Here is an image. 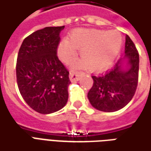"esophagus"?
Instances as JSON below:
<instances>
[{"label":"esophagus","mask_w":151,"mask_h":151,"mask_svg":"<svg viewBox=\"0 0 151 151\" xmlns=\"http://www.w3.org/2000/svg\"><path fill=\"white\" fill-rule=\"evenodd\" d=\"M79 78H80L79 73L70 72V73H69V79L72 83H75L77 81H78Z\"/></svg>","instance_id":"obj_1"}]
</instances>
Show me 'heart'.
Here are the masks:
<instances>
[{
  "mask_svg": "<svg viewBox=\"0 0 151 151\" xmlns=\"http://www.w3.org/2000/svg\"><path fill=\"white\" fill-rule=\"evenodd\" d=\"M123 38L116 30L75 29L59 43L57 55L61 60L68 63L75 57L78 49L83 59L73 62V68H87L96 73L108 69L119 53Z\"/></svg>",
  "mask_w": 151,
  "mask_h": 151,
  "instance_id": "heart-1",
  "label": "heart"
}]
</instances>
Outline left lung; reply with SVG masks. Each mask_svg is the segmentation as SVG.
Instances as JSON below:
<instances>
[{"mask_svg":"<svg viewBox=\"0 0 151 151\" xmlns=\"http://www.w3.org/2000/svg\"><path fill=\"white\" fill-rule=\"evenodd\" d=\"M139 55L133 42L126 36L125 55L105 75L92 76L93 86L87 98L94 108L114 112L130 102L137 86Z\"/></svg>","mask_w":151,"mask_h":151,"instance_id":"1","label":"left lung"}]
</instances>
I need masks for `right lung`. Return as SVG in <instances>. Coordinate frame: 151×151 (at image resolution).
Instances as JSON below:
<instances>
[{"label":"right lung","mask_w":151,"mask_h":151,"mask_svg":"<svg viewBox=\"0 0 151 151\" xmlns=\"http://www.w3.org/2000/svg\"><path fill=\"white\" fill-rule=\"evenodd\" d=\"M62 27H46L27 37L19 50L16 65L18 87L32 109L49 114L68 101V72L57 57Z\"/></svg>","instance_id":"add662e5"}]
</instances>
